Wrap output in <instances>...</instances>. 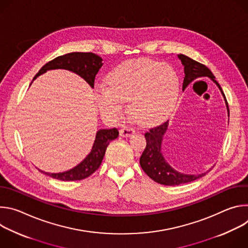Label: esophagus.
<instances>
[{
	"label": "esophagus",
	"mask_w": 248,
	"mask_h": 248,
	"mask_svg": "<svg viewBox=\"0 0 248 248\" xmlns=\"http://www.w3.org/2000/svg\"><path fill=\"white\" fill-rule=\"evenodd\" d=\"M134 132H135L134 128H131V127H128V126H124L120 130V135L123 136V137H127V136H130L131 134H133Z\"/></svg>",
	"instance_id": "obj_1"
}]
</instances>
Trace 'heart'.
<instances>
[{
  "label": "heart",
  "mask_w": 248,
  "mask_h": 248,
  "mask_svg": "<svg viewBox=\"0 0 248 248\" xmlns=\"http://www.w3.org/2000/svg\"><path fill=\"white\" fill-rule=\"evenodd\" d=\"M180 92V78L168 63L146 59L124 62L116 66L107 84H98L95 102L106 117H123L124 102H129L132 117L139 124H153L173 109Z\"/></svg>",
  "instance_id": "b5f03b06"
}]
</instances>
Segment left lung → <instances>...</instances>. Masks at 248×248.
Returning a JSON list of instances; mask_svg holds the SVG:
<instances>
[{
	"mask_svg": "<svg viewBox=\"0 0 248 248\" xmlns=\"http://www.w3.org/2000/svg\"><path fill=\"white\" fill-rule=\"evenodd\" d=\"M178 58L181 60L185 69L183 90H185L191 82H193L197 78H210L220 89L226 103L228 117H230V110H229V106H228V102L225 97V94L220 84L215 79V77L213 74H212L211 70L206 65L192 60L191 58L186 55L180 54L178 55ZM168 125H169V121H167L166 123H164L159 126L151 128L148 132L145 133L146 148L144 149L139 160L141 168H142L145 173L154 182L160 185L170 186L190 183L205 175L211 169L202 173L187 174V173H183L174 170L166 161L162 152V143H163V137L168 130Z\"/></svg>",
	"mask_w": 248,
	"mask_h": 248,
	"instance_id": "8db88e82",
	"label": "left lung"
}]
</instances>
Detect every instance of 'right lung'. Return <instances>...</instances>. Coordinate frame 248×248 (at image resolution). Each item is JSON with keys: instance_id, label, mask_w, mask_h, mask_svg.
I'll list each match as a JSON object with an SVG mask.
<instances>
[{"instance_id": "obj_1", "label": "right lung", "mask_w": 248, "mask_h": 248, "mask_svg": "<svg viewBox=\"0 0 248 248\" xmlns=\"http://www.w3.org/2000/svg\"><path fill=\"white\" fill-rule=\"evenodd\" d=\"M102 61L103 59L101 57L93 53H68L63 56L57 57L53 61L44 64L40 68L37 75L34 77L33 80L48 72V70L66 69L82 78L90 85V87L93 88L95 77L98 74L101 66L103 65ZM118 136L119 130L116 127L110 129H99L96 133L90 153L78 165L62 172H47L41 170L40 169H38V170L48 176H51L53 179L62 182H73L86 179L100 167L109 143Z\"/></svg>"}]
</instances>
